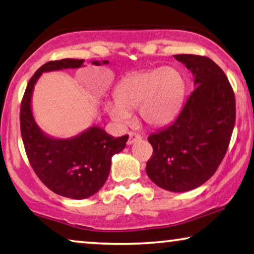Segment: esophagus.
Instances as JSON below:
<instances>
[{
  "mask_svg": "<svg viewBox=\"0 0 254 254\" xmlns=\"http://www.w3.org/2000/svg\"><path fill=\"white\" fill-rule=\"evenodd\" d=\"M142 136L140 135L139 133H135V132H130L128 133V140H127V144H133L134 142L139 141V140H141Z\"/></svg>",
  "mask_w": 254,
  "mask_h": 254,
  "instance_id": "34e87169",
  "label": "esophagus"
}]
</instances>
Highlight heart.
Returning <instances> with one entry per match:
<instances>
[{"instance_id": "1", "label": "heart", "mask_w": 254, "mask_h": 254, "mask_svg": "<svg viewBox=\"0 0 254 254\" xmlns=\"http://www.w3.org/2000/svg\"><path fill=\"white\" fill-rule=\"evenodd\" d=\"M185 81L173 66L138 71L121 80L115 99L106 104L111 119L120 126L131 120V111L138 108L139 116L149 127H159L172 122L183 104Z\"/></svg>"}]
</instances>
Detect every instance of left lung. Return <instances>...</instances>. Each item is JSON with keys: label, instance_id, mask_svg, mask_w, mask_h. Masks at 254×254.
<instances>
[{"label": "left lung", "instance_id": "1", "mask_svg": "<svg viewBox=\"0 0 254 254\" xmlns=\"http://www.w3.org/2000/svg\"><path fill=\"white\" fill-rule=\"evenodd\" d=\"M191 71L194 90L171 126L149 135L146 172L164 190L185 192L215 174L235 124V96L224 71L206 56L174 55Z\"/></svg>", "mask_w": 254, "mask_h": 254}]
</instances>
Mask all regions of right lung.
<instances>
[{
  "mask_svg": "<svg viewBox=\"0 0 254 254\" xmlns=\"http://www.w3.org/2000/svg\"><path fill=\"white\" fill-rule=\"evenodd\" d=\"M83 62L84 60L63 59L40 66L28 82L20 108L23 146L36 175L56 194L76 200L89 198L105 184L112 157L126 148L128 136L114 138L97 126L67 139L47 135L34 119L31 97L44 72L78 69ZM92 64L100 65L108 61H92Z\"/></svg>",
  "mask_w": 254,
  "mask_h": 254,
  "instance_id": "add662e5",
  "label": "right lung"
}]
</instances>
